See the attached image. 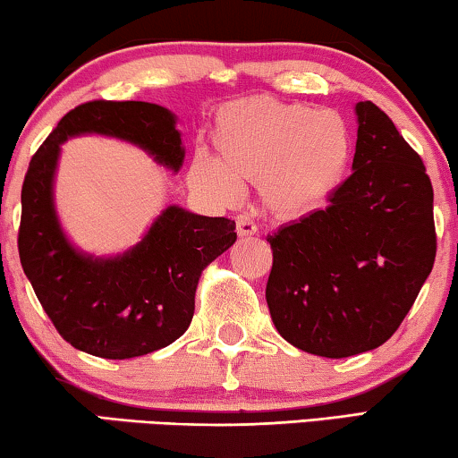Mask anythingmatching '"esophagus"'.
I'll return each instance as SVG.
<instances>
[{
  "mask_svg": "<svg viewBox=\"0 0 458 458\" xmlns=\"http://www.w3.org/2000/svg\"><path fill=\"white\" fill-rule=\"evenodd\" d=\"M235 229L240 237H250L256 233V223L251 221L248 215H240V216H235Z\"/></svg>",
  "mask_w": 458,
  "mask_h": 458,
  "instance_id": "34e87169",
  "label": "esophagus"
}]
</instances>
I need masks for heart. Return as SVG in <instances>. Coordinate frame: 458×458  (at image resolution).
Listing matches in <instances>:
<instances>
[{
  "instance_id": "b5f03b06",
  "label": "heart",
  "mask_w": 458,
  "mask_h": 458,
  "mask_svg": "<svg viewBox=\"0 0 458 458\" xmlns=\"http://www.w3.org/2000/svg\"><path fill=\"white\" fill-rule=\"evenodd\" d=\"M218 158L198 155L191 182L223 200L258 183L264 208L281 221L320 210L351 161V130L336 111L260 97L227 105L215 122Z\"/></svg>"
}]
</instances>
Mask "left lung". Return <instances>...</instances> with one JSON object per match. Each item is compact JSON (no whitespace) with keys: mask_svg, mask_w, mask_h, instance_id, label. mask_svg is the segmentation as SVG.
<instances>
[{"mask_svg":"<svg viewBox=\"0 0 458 458\" xmlns=\"http://www.w3.org/2000/svg\"><path fill=\"white\" fill-rule=\"evenodd\" d=\"M355 114L353 174L327 208L268 235L267 303L278 335L330 360L386 343L436 260L434 190L421 157L372 101Z\"/></svg>","mask_w":458,"mask_h":458,"instance_id":"1","label":"left lung"}]
</instances>
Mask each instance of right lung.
Here are the masks:
<instances>
[{"mask_svg":"<svg viewBox=\"0 0 458 458\" xmlns=\"http://www.w3.org/2000/svg\"><path fill=\"white\" fill-rule=\"evenodd\" d=\"M101 134L136 144L177 174L185 150L169 109L144 101H90L59 119L22 183L18 251L53 327L72 347L105 360L163 349L188 330L202 270L235 243V221L167 207L142 242L97 258L65 237L53 204L62 144Z\"/></svg>","mask_w":458,"mask_h":458,"instance_id":"add662e5","label":"right lung"}]
</instances>
